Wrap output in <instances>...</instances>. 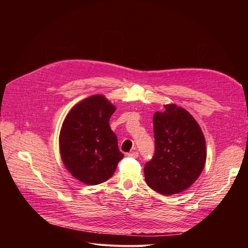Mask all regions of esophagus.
Returning a JSON list of instances; mask_svg holds the SVG:
<instances>
[{
	"label": "esophagus",
	"instance_id": "1",
	"mask_svg": "<svg viewBox=\"0 0 248 248\" xmlns=\"http://www.w3.org/2000/svg\"><path fill=\"white\" fill-rule=\"evenodd\" d=\"M127 156L131 157V158H138V157H139V153H138L137 151H132V152H129L128 154H127Z\"/></svg>",
	"mask_w": 248,
	"mask_h": 248
}]
</instances>
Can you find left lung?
<instances>
[{
	"label": "left lung",
	"mask_w": 248,
	"mask_h": 248,
	"mask_svg": "<svg viewBox=\"0 0 248 248\" xmlns=\"http://www.w3.org/2000/svg\"><path fill=\"white\" fill-rule=\"evenodd\" d=\"M153 117L155 154L144 172L150 188L163 196L180 193L204 170L206 140L199 123L183 108L170 103Z\"/></svg>",
	"instance_id": "obj_1"
}]
</instances>
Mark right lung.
I'll return each mask as SVG.
<instances>
[{
  "label": "right lung",
  "instance_id": "obj_1",
  "mask_svg": "<svg viewBox=\"0 0 248 248\" xmlns=\"http://www.w3.org/2000/svg\"><path fill=\"white\" fill-rule=\"evenodd\" d=\"M116 107L103 95L81 100L67 114L59 136L65 168L79 182L97 185L114 175L124 155L109 127Z\"/></svg>",
  "mask_w": 248,
  "mask_h": 248
}]
</instances>
